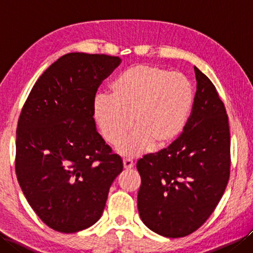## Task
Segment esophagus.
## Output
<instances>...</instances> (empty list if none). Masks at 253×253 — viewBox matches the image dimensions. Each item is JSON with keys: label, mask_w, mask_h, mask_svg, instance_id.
<instances>
[{"label": "esophagus", "mask_w": 253, "mask_h": 253, "mask_svg": "<svg viewBox=\"0 0 253 253\" xmlns=\"http://www.w3.org/2000/svg\"><path fill=\"white\" fill-rule=\"evenodd\" d=\"M123 163H124V169H130L133 168V165H135L131 160H128V159L124 160Z\"/></svg>", "instance_id": "1"}]
</instances>
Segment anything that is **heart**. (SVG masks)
I'll return each mask as SVG.
<instances>
[{"label": "heart", "instance_id": "b5f03b06", "mask_svg": "<svg viewBox=\"0 0 253 253\" xmlns=\"http://www.w3.org/2000/svg\"><path fill=\"white\" fill-rule=\"evenodd\" d=\"M111 90L112 95L95 96L93 116L102 137L112 146L120 143L131 126L135 127L118 148L125 157L142 154L152 146L164 149L184 131L193 91L182 75L138 64L118 75Z\"/></svg>", "mask_w": 253, "mask_h": 253}]
</instances>
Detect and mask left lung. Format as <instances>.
Listing matches in <instances>:
<instances>
[{
  "mask_svg": "<svg viewBox=\"0 0 253 253\" xmlns=\"http://www.w3.org/2000/svg\"><path fill=\"white\" fill-rule=\"evenodd\" d=\"M197 91L184 131L169 148L137 162L140 218L152 232L185 237L207 221L227 186L230 133L224 103L195 66Z\"/></svg>",
  "mask_w": 253,
  "mask_h": 253,
  "instance_id": "8db88e82",
  "label": "left lung"
}]
</instances>
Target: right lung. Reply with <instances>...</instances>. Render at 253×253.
I'll return each instance as SVG.
<instances>
[{"instance_id":"right-lung-1","label":"right lung","mask_w":253,"mask_h":253,"mask_svg":"<svg viewBox=\"0 0 253 253\" xmlns=\"http://www.w3.org/2000/svg\"><path fill=\"white\" fill-rule=\"evenodd\" d=\"M104 54L68 53L37 80L16 131V175L27 201L47 226L77 233L99 221L123 170L96 131L93 101L120 65Z\"/></svg>"}]
</instances>
